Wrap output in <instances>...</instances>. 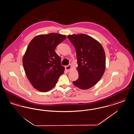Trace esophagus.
<instances>
[{
  "mask_svg": "<svg viewBox=\"0 0 134 134\" xmlns=\"http://www.w3.org/2000/svg\"><path fill=\"white\" fill-rule=\"evenodd\" d=\"M71 68H72V65H71V64H69V65L66 66L65 67L66 70H67V71H70L71 69Z\"/></svg>",
  "mask_w": 134,
  "mask_h": 134,
  "instance_id": "1",
  "label": "esophagus"
}]
</instances>
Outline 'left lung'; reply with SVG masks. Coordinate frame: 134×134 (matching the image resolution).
Here are the masks:
<instances>
[{
  "instance_id": "8db88e82",
  "label": "left lung",
  "mask_w": 134,
  "mask_h": 134,
  "mask_svg": "<svg viewBox=\"0 0 134 134\" xmlns=\"http://www.w3.org/2000/svg\"><path fill=\"white\" fill-rule=\"evenodd\" d=\"M76 52L79 77L73 84L81 89L90 88L102 77L105 69V55L101 44L85 34L68 35Z\"/></svg>"
}]
</instances>
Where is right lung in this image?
<instances>
[{"label":"right lung","instance_id":"add662e5","mask_svg":"<svg viewBox=\"0 0 134 134\" xmlns=\"http://www.w3.org/2000/svg\"><path fill=\"white\" fill-rule=\"evenodd\" d=\"M66 38L57 33L40 35L32 39L23 58L26 75L35 89L47 92L56 84L64 73L61 58L56 53V47Z\"/></svg>","mask_w":134,"mask_h":134}]
</instances>
